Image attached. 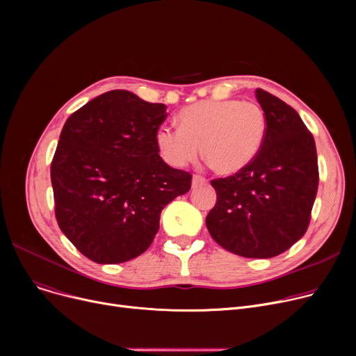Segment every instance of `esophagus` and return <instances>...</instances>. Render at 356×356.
Returning a JSON list of instances; mask_svg holds the SVG:
<instances>
[{
    "instance_id": "1",
    "label": "esophagus",
    "mask_w": 356,
    "mask_h": 356,
    "mask_svg": "<svg viewBox=\"0 0 356 356\" xmlns=\"http://www.w3.org/2000/svg\"><path fill=\"white\" fill-rule=\"evenodd\" d=\"M207 183H208V180L204 179L203 176H200V175H195L193 179H192V186H193V188H197V186L207 184Z\"/></svg>"
}]
</instances>
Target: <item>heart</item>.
Masks as SVG:
<instances>
[{
    "instance_id": "obj_1",
    "label": "heart",
    "mask_w": 356,
    "mask_h": 356,
    "mask_svg": "<svg viewBox=\"0 0 356 356\" xmlns=\"http://www.w3.org/2000/svg\"><path fill=\"white\" fill-rule=\"evenodd\" d=\"M267 133L263 108L251 101L212 99L183 108L177 128L160 127L156 145L173 167L203 159L219 175H235L258 154Z\"/></svg>"
}]
</instances>
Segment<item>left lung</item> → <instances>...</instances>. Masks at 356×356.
<instances>
[{"label": "left lung", "mask_w": 356, "mask_h": 356, "mask_svg": "<svg viewBox=\"0 0 356 356\" xmlns=\"http://www.w3.org/2000/svg\"><path fill=\"white\" fill-rule=\"evenodd\" d=\"M257 99L267 120L264 143L241 172L211 181L218 199L207 227L232 254L271 258L306 234L319 167L314 138L297 112L264 89Z\"/></svg>", "instance_id": "obj_1"}]
</instances>
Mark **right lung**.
Returning <instances> with one entry per match:
<instances>
[{"mask_svg": "<svg viewBox=\"0 0 356 356\" xmlns=\"http://www.w3.org/2000/svg\"><path fill=\"white\" fill-rule=\"evenodd\" d=\"M165 105L109 90L67 118L50 177L59 228L86 258L120 264L141 255L167 203L189 192L192 175L159 154Z\"/></svg>", "mask_w": 356, "mask_h": 356, "instance_id": "obj_1", "label": "right lung"}]
</instances>
